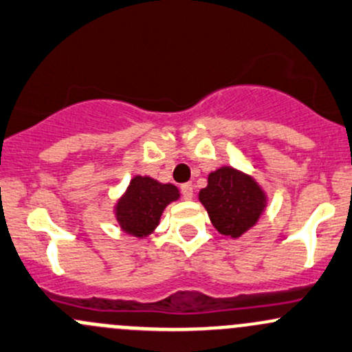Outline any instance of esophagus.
Masks as SVG:
<instances>
[{"mask_svg": "<svg viewBox=\"0 0 352 352\" xmlns=\"http://www.w3.org/2000/svg\"><path fill=\"white\" fill-rule=\"evenodd\" d=\"M192 190H195V186H192L191 183L181 184V195H183L184 199H191L192 198Z\"/></svg>", "mask_w": 352, "mask_h": 352, "instance_id": "1", "label": "esophagus"}]
</instances>
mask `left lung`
Masks as SVG:
<instances>
[{
    "mask_svg": "<svg viewBox=\"0 0 352 352\" xmlns=\"http://www.w3.org/2000/svg\"><path fill=\"white\" fill-rule=\"evenodd\" d=\"M214 228L238 238L256 225L267 208V195L252 176L232 166L208 175V186L198 195Z\"/></svg>",
    "mask_w": 352,
    "mask_h": 352,
    "instance_id": "1",
    "label": "left lung"
}]
</instances>
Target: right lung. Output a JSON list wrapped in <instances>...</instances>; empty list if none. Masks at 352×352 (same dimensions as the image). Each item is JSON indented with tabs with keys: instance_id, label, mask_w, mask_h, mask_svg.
<instances>
[{
	"instance_id": "right-lung-1",
	"label": "right lung",
	"mask_w": 352,
	"mask_h": 352,
	"mask_svg": "<svg viewBox=\"0 0 352 352\" xmlns=\"http://www.w3.org/2000/svg\"><path fill=\"white\" fill-rule=\"evenodd\" d=\"M177 198L179 190L175 184L160 183L149 176H134L114 208L116 220L124 233L144 238L160 225L164 208Z\"/></svg>"
}]
</instances>
